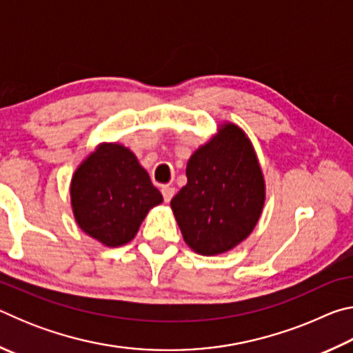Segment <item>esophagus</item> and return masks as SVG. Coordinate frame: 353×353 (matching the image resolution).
Wrapping results in <instances>:
<instances>
[{
  "instance_id": "obj_1",
  "label": "esophagus",
  "mask_w": 353,
  "mask_h": 353,
  "mask_svg": "<svg viewBox=\"0 0 353 353\" xmlns=\"http://www.w3.org/2000/svg\"><path fill=\"white\" fill-rule=\"evenodd\" d=\"M174 193H176V190L170 187V185H163L162 187V194H163L165 202H170L172 199V196H174Z\"/></svg>"
}]
</instances>
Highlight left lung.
<instances>
[{
  "mask_svg": "<svg viewBox=\"0 0 353 353\" xmlns=\"http://www.w3.org/2000/svg\"><path fill=\"white\" fill-rule=\"evenodd\" d=\"M187 179L171 208L190 249L224 254L252 234L266 187L252 141L240 126L221 124L218 134L191 154Z\"/></svg>",
  "mask_w": 353,
  "mask_h": 353,
  "instance_id": "1",
  "label": "left lung"
}]
</instances>
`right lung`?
<instances>
[{
	"mask_svg": "<svg viewBox=\"0 0 353 353\" xmlns=\"http://www.w3.org/2000/svg\"><path fill=\"white\" fill-rule=\"evenodd\" d=\"M70 196L81 230L107 248L134 240L148 212L163 202L135 154L119 143H101L82 160Z\"/></svg>",
	"mask_w": 353,
	"mask_h": 353,
	"instance_id": "add662e5",
	"label": "right lung"
}]
</instances>
